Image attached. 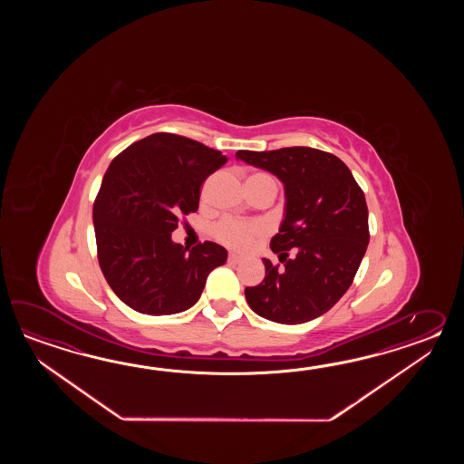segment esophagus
I'll list each match as a JSON object with an SVG mask.
<instances>
[{"label":"esophagus","instance_id":"obj_1","mask_svg":"<svg viewBox=\"0 0 464 464\" xmlns=\"http://www.w3.org/2000/svg\"><path fill=\"white\" fill-rule=\"evenodd\" d=\"M242 260V256H236V254H228L227 262L228 264H238Z\"/></svg>","mask_w":464,"mask_h":464}]
</instances>
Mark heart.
<instances>
[{"label": "heart", "instance_id": "b5f03b06", "mask_svg": "<svg viewBox=\"0 0 464 464\" xmlns=\"http://www.w3.org/2000/svg\"><path fill=\"white\" fill-rule=\"evenodd\" d=\"M246 186H272L276 188V180L266 172H254L246 179ZM266 234V226L260 222L232 218H220L212 227V236L218 242L236 250H246Z\"/></svg>", "mask_w": 464, "mask_h": 464}]
</instances>
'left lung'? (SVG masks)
I'll return each mask as SVG.
<instances>
[{"mask_svg": "<svg viewBox=\"0 0 464 464\" xmlns=\"http://www.w3.org/2000/svg\"><path fill=\"white\" fill-rule=\"evenodd\" d=\"M237 159L276 174L286 198L285 218L270 240L284 266L264 258L266 278L246 286V304L284 325L324 315L353 284L370 242L363 190L343 160L320 149L238 150Z\"/></svg>", "mask_w": 464, "mask_h": 464, "instance_id": "obj_1", "label": "left lung"}]
</instances>
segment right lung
I'll use <instances>...</instances> for the list:
<instances>
[{
  "label": "right lung",
  "mask_w": 464,
  "mask_h": 464,
  "mask_svg": "<svg viewBox=\"0 0 464 464\" xmlns=\"http://www.w3.org/2000/svg\"><path fill=\"white\" fill-rule=\"evenodd\" d=\"M220 150L158 132L112 159L92 206L99 266L112 292L146 315L194 305L227 250L216 242L188 246L170 234L198 208L206 179L226 164Z\"/></svg>",
  "instance_id": "right-lung-1"
}]
</instances>
